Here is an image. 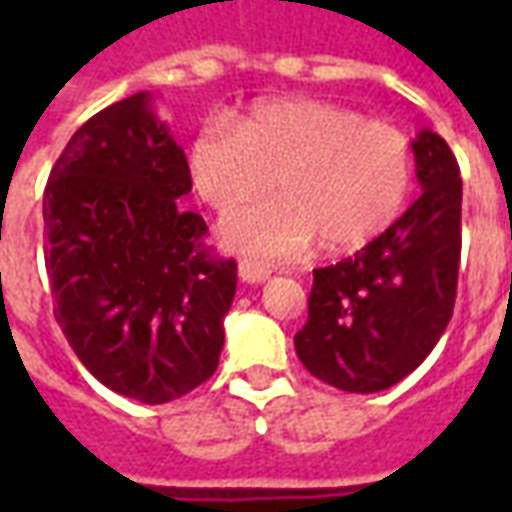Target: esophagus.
Masks as SVG:
<instances>
[{
  "instance_id": "1",
  "label": "esophagus",
  "mask_w": 512,
  "mask_h": 512,
  "mask_svg": "<svg viewBox=\"0 0 512 512\" xmlns=\"http://www.w3.org/2000/svg\"><path fill=\"white\" fill-rule=\"evenodd\" d=\"M238 277H241V282H246V285H263V282L271 277V271H268L266 266H255V263H241V266H238Z\"/></svg>"
}]
</instances>
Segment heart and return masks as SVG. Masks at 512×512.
Masks as SVG:
<instances>
[{"label":"heart","mask_w":512,"mask_h":512,"mask_svg":"<svg viewBox=\"0 0 512 512\" xmlns=\"http://www.w3.org/2000/svg\"><path fill=\"white\" fill-rule=\"evenodd\" d=\"M194 191L213 211L233 213L277 186L263 205L222 224V244L249 260L345 252L395 222L411 191L406 134L351 106L312 98L266 101L235 123L205 120L189 145Z\"/></svg>","instance_id":"heart-1"}]
</instances>
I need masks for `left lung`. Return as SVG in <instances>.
<instances>
[{
	"label": "left lung",
	"mask_w": 512,
	"mask_h": 512,
	"mask_svg": "<svg viewBox=\"0 0 512 512\" xmlns=\"http://www.w3.org/2000/svg\"><path fill=\"white\" fill-rule=\"evenodd\" d=\"M419 194L384 233L340 263L312 271L310 318L293 343L323 384L373 395L414 373L455 307L461 263V169L422 128L411 139Z\"/></svg>",
	"instance_id": "1"
}]
</instances>
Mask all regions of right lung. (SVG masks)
<instances>
[{"label":"right lung","mask_w":512,"mask_h":512,"mask_svg":"<svg viewBox=\"0 0 512 512\" xmlns=\"http://www.w3.org/2000/svg\"><path fill=\"white\" fill-rule=\"evenodd\" d=\"M183 147L153 93L84 123L43 191L54 318L106 389L147 406L197 389L219 367L235 260L213 257Z\"/></svg>","instance_id":"obj_1"}]
</instances>
